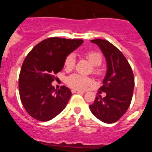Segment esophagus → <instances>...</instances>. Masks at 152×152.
I'll return each mask as SVG.
<instances>
[{
	"mask_svg": "<svg viewBox=\"0 0 152 152\" xmlns=\"http://www.w3.org/2000/svg\"><path fill=\"white\" fill-rule=\"evenodd\" d=\"M72 92L75 94V93H85V91H79V90H72Z\"/></svg>",
	"mask_w": 152,
	"mask_h": 152,
	"instance_id": "34e87169",
	"label": "esophagus"
}]
</instances>
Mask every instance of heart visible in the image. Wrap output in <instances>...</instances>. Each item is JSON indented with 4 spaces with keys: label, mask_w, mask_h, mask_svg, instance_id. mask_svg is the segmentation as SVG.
<instances>
[{
    "label": "heart",
    "mask_w": 152,
    "mask_h": 152,
    "mask_svg": "<svg viewBox=\"0 0 152 152\" xmlns=\"http://www.w3.org/2000/svg\"><path fill=\"white\" fill-rule=\"evenodd\" d=\"M85 58L88 61L93 65V74L100 76L103 74V70L100 65L103 61V56L100 52L93 51V52H87L85 54ZM75 58L73 54L68 55L64 60V68L68 71L73 69L75 65ZM66 83L70 88L74 89L83 90L88 88V86L93 84L94 80L91 77H86L78 74H73L67 77Z\"/></svg>",
    "instance_id": "1"
}]
</instances>
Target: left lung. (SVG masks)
Instances as JSON below:
<instances>
[{
  "label": "left lung",
  "instance_id": "1",
  "mask_svg": "<svg viewBox=\"0 0 152 152\" xmlns=\"http://www.w3.org/2000/svg\"><path fill=\"white\" fill-rule=\"evenodd\" d=\"M100 47L107 63V72L98 95L90 110L97 119L106 123L118 121L128 110L133 94L135 79L132 70L123 54L115 45L104 39H93Z\"/></svg>",
  "mask_w": 152,
  "mask_h": 152
}]
</instances>
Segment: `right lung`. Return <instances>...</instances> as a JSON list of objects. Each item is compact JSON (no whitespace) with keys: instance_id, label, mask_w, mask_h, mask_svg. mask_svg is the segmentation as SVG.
Returning <instances> with one entry per match:
<instances>
[{"instance_id":"1","label":"right lung","mask_w":152,"mask_h":152,"mask_svg":"<svg viewBox=\"0 0 152 152\" xmlns=\"http://www.w3.org/2000/svg\"><path fill=\"white\" fill-rule=\"evenodd\" d=\"M82 42V39L48 38L26 56L19 76V92L23 106L33 118L49 121L66 107L72 92L65 86L55 89L52 82L62 70L67 56Z\"/></svg>"}]
</instances>
